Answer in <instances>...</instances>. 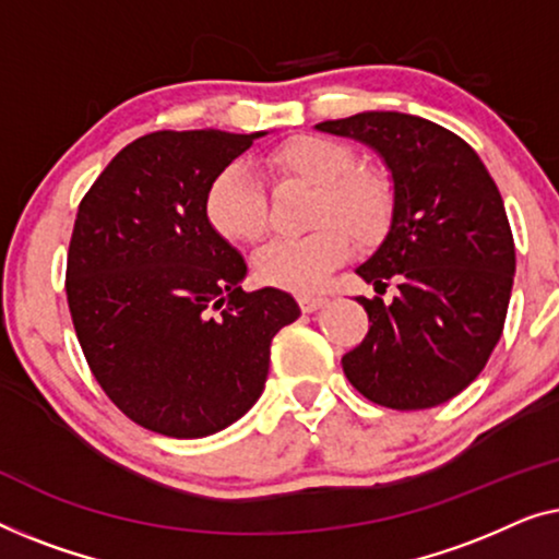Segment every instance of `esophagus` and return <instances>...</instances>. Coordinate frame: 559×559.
Returning <instances> with one entry per match:
<instances>
[{
  "mask_svg": "<svg viewBox=\"0 0 559 559\" xmlns=\"http://www.w3.org/2000/svg\"><path fill=\"white\" fill-rule=\"evenodd\" d=\"M296 298H298V306H301V311L306 313L317 311L326 304V296H317V294H298Z\"/></svg>",
  "mask_w": 559,
  "mask_h": 559,
  "instance_id": "1",
  "label": "esophagus"
}]
</instances>
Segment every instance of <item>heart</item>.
<instances>
[{"instance_id":"heart-1","label":"heart","mask_w":559,"mask_h":559,"mask_svg":"<svg viewBox=\"0 0 559 559\" xmlns=\"http://www.w3.org/2000/svg\"><path fill=\"white\" fill-rule=\"evenodd\" d=\"M269 167L319 187L311 219L317 230L278 238L255 255L261 281L288 290H313L349 253V238L374 246L390 230L395 194L388 179L357 169L349 146L324 136L290 139L269 154ZM210 225L227 240L253 242L269 223V200L261 177L248 162H230L212 177L204 194ZM350 235L347 236L346 233Z\"/></svg>"}]
</instances>
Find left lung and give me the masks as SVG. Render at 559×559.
Returning a JSON list of instances; mask_svg holds the SVG:
<instances>
[{
    "instance_id": "left-lung-1",
    "label": "left lung",
    "mask_w": 559,
    "mask_h": 559,
    "mask_svg": "<svg viewBox=\"0 0 559 559\" xmlns=\"http://www.w3.org/2000/svg\"><path fill=\"white\" fill-rule=\"evenodd\" d=\"M380 156L392 179L390 230L357 276L392 304L357 296L369 332L342 357L347 380L377 405L426 411L476 380L504 329L514 238L504 200L461 136L428 119L365 111L317 123Z\"/></svg>"
}]
</instances>
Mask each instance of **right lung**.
<instances>
[{
	"mask_svg": "<svg viewBox=\"0 0 559 559\" xmlns=\"http://www.w3.org/2000/svg\"><path fill=\"white\" fill-rule=\"evenodd\" d=\"M265 133H146L78 207L66 281L78 342L106 395L154 433L204 438L240 420L273 336L301 317L286 290H242L248 265L204 212L212 177Z\"/></svg>",
	"mask_w": 559,
	"mask_h": 559,
	"instance_id": "obj_1",
	"label": "right lung"
}]
</instances>
